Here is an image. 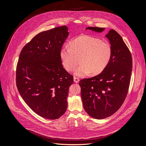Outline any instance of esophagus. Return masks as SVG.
Returning a JSON list of instances; mask_svg holds the SVG:
<instances>
[{
	"label": "esophagus",
	"instance_id": "34e87169",
	"mask_svg": "<svg viewBox=\"0 0 146 146\" xmlns=\"http://www.w3.org/2000/svg\"><path fill=\"white\" fill-rule=\"evenodd\" d=\"M74 81L76 83H78L80 81V80H79V78H78L77 77H74Z\"/></svg>",
	"mask_w": 146,
	"mask_h": 146
}]
</instances>
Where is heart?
I'll list each match as a JSON object with an SVG mask.
<instances>
[{
    "instance_id": "heart-1",
    "label": "heart",
    "mask_w": 146,
    "mask_h": 146,
    "mask_svg": "<svg viewBox=\"0 0 146 146\" xmlns=\"http://www.w3.org/2000/svg\"><path fill=\"white\" fill-rule=\"evenodd\" d=\"M60 56L63 66L68 72L74 70L77 58H80L81 65L74 74L82 77L90 73L96 75L102 72L110 62L112 48L108 43L99 38L83 35L71 41L69 47H62Z\"/></svg>"
}]
</instances>
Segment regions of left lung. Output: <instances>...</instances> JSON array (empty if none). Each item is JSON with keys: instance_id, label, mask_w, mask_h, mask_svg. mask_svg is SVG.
Instances as JSON below:
<instances>
[{"instance_id": "obj_1", "label": "left lung", "mask_w": 146, "mask_h": 146, "mask_svg": "<svg viewBox=\"0 0 146 146\" xmlns=\"http://www.w3.org/2000/svg\"><path fill=\"white\" fill-rule=\"evenodd\" d=\"M86 30L102 33L105 28ZM106 37L112 48L110 63L99 75L79 82L84 108L96 119L107 118L120 108L127 94L132 69L131 54L119 34L112 29Z\"/></svg>"}]
</instances>
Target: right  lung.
<instances>
[{
    "instance_id": "right-lung-1",
    "label": "right lung",
    "mask_w": 146,
    "mask_h": 146,
    "mask_svg": "<svg viewBox=\"0 0 146 146\" xmlns=\"http://www.w3.org/2000/svg\"><path fill=\"white\" fill-rule=\"evenodd\" d=\"M69 34L66 26L42 31L19 55L16 72L18 91L35 113L47 119H58L68 107L73 77L63 68L60 53Z\"/></svg>"
}]
</instances>
